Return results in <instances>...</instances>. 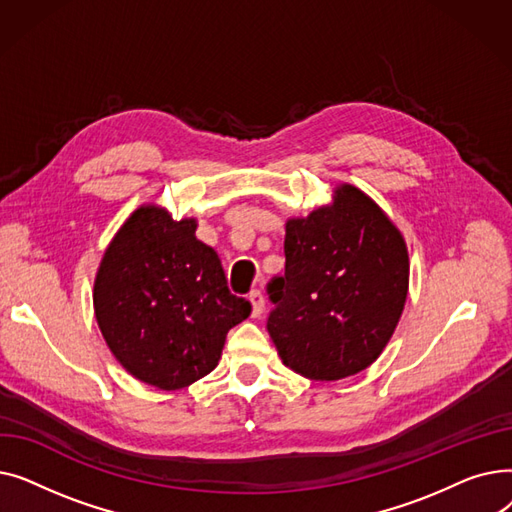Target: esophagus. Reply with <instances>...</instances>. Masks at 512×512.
<instances>
[{
  "mask_svg": "<svg viewBox=\"0 0 512 512\" xmlns=\"http://www.w3.org/2000/svg\"><path fill=\"white\" fill-rule=\"evenodd\" d=\"M249 301L253 305V317H259L265 311V297L261 290H251L249 294Z\"/></svg>",
  "mask_w": 512,
  "mask_h": 512,
  "instance_id": "1",
  "label": "esophagus"
}]
</instances>
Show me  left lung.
<instances>
[{
  "label": "left lung",
  "instance_id": "left-lung-1",
  "mask_svg": "<svg viewBox=\"0 0 512 512\" xmlns=\"http://www.w3.org/2000/svg\"><path fill=\"white\" fill-rule=\"evenodd\" d=\"M284 274L267 282L270 332L286 367L334 382L380 357L409 290V255L396 226L355 186L332 207L288 220Z\"/></svg>",
  "mask_w": 512,
  "mask_h": 512
}]
</instances>
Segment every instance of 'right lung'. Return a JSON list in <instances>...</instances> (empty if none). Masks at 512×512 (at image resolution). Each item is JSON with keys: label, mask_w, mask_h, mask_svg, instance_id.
Wrapping results in <instances>:
<instances>
[{"label": "right lung", "mask_w": 512, "mask_h": 512, "mask_svg": "<svg viewBox=\"0 0 512 512\" xmlns=\"http://www.w3.org/2000/svg\"><path fill=\"white\" fill-rule=\"evenodd\" d=\"M195 230V220L141 207L110 242L95 278L107 346L134 378L159 390H180L213 371L228 330L251 315Z\"/></svg>", "instance_id": "add662e5"}]
</instances>
